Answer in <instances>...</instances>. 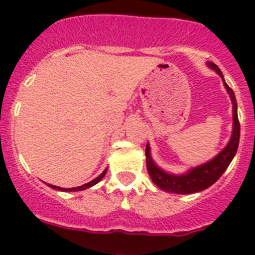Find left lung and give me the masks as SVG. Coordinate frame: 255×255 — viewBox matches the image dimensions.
Listing matches in <instances>:
<instances>
[{
    "label": "left lung",
    "mask_w": 255,
    "mask_h": 255,
    "mask_svg": "<svg viewBox=\"0 0 255 255\" xmlns=\"http://www.w3.org/2000/svg\"><path fill=\"white\" fill-rule=\"evenodd\" d=\"M210 69H213L220 77L224 79L221 70L218 69L214 63H208ZM224 86L226 91L229 92L230 99L233 103V135L230 137L229 143L216 157L208 161L205 164H201L193 169L188 170L184 174H172L168 173L161 168H159L155 164V161L151 157V148L149 144L145 147V156H147V169L148 173L151 176L152 181L159 186L160 189L169 192V193L177 194H189L201 192V190L209 188L221 177L222 173L225 172L226 168L229 167L232 160L237 153L238 143H240V122H238L237 114V100L234 95L233 90L225 83L224 79Z\"/></svg>",
    "instance_id": "obj_1"
}]
</instances>
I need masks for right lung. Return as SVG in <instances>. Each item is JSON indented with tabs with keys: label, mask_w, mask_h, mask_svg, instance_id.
Wrapping results in <instances>:
<instances>
[{
	"label": "right lung",
	"mask_w": 255,
	"mask_h": 255,
	"mask_svg": "<svg viewBox=\"0 0 255 255\" xmlns=\"http://www.w3.org/2000/svg\"><path fill=\"white\" fill-rule=\"evenodd\" d=\"M106 172H107V169L103 170V173H100L99 176L96 178H94L92 181L87 182V184H85V185H81V186H77V188H61V186H55V185H50V184H47V185L50 186V188H53V189H57V190H62V192H78V190H85L87 189V188H90V186L95 185V184H98V182L102 180V178L104 177V174H106Z\"/></svg>",
	"instance_id": "obj_1"
}]
</instances>
